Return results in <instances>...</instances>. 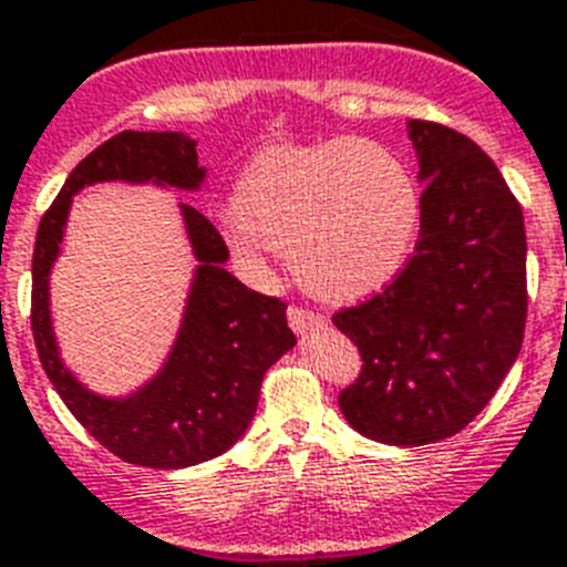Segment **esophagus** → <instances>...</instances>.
Returning <instances> with one entry per match:
<instances>
[{
    "label": "esophagus",
    "instance_id": "1",
    "mask_svg": "<svg viewBox=\"0 0 567 567\" xmlns=\"http://www.w3.org/2000/svg\"><path fill=\"white\" fill-rule=\"evenodd\" d=\"M287 318H289V327H292V332H298V334H307V332H312V329L323 327V318H320V315L309 312V309H300V307H289Z\"/></svg>",
    "mask_w": 567,
    "mask_h": 567
}]
</instances>
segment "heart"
I'll return each mask as SVG.
<instances>
[{
  "label": "heart",
  "mask_w": 567,
  "mask_h": 567,
  "mask_svg": "<svg viewBox=\"0 0 567 567\" xmlns=\"http://www.w3.org/2000/svg\"><path fill=\"white\" fill-rule=\"evenodd\" d=\"M235 247L289 252L300 289L327 303H358L392 287L412 260L423 198L398 153L340 135L272 144L235 184Z\"/></svg>",
  "instance_id": "heart-1"
}]
</instances>
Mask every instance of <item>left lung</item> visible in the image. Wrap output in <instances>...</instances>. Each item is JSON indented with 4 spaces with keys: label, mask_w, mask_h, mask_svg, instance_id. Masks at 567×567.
Wrapping results in <instances>:
<instances>
[{
    "label": "left lung",
    "mask_w": 567,
    "mask_h": 567,
    "mask_svg": "<svg viewBox=\"0 0 567 567\" xmlns=\"http://www.w3.org/2000/svg\"><path fill=\"white\" fill-rule=\"evenodd\" d=\"M423 184L412 260L385 292L332 318L360 349L338 398L346 423L389 445L440 443L483 412L525 332V224L497 164L468 135L405 122Z\"/></svg>",
    "instance_id": "8db88e82"
}]
</instances>
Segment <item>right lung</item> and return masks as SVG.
Segmentation results:
<instances>
[{
  "label": "right lung",
  "mask_w": 567,
  "mask_h": 567,
  "mask_svg": "<svg viewBox=\"0 0 567 567\" xmlns=\"http://www.w3.org/2000/svg\"><path fill=\"white\" fill-rule=\"evenodd\" d=\"M104 182L198 193L207 167H198L193 135L175 130H124L79 162L37 233L30 323L39 360L73 417L124 463L147 468L207 463L244 437L258 409L260 380L295 346L287 303L252 292L227 272L229 249L218 229L195 207L178 204L195 269L167 358L130 394L110 398L87 389L59 352L50 272L62 252L73 195Z\"/></svg>",
  "instance_id": "right-lung-1"
}]
</instances>
